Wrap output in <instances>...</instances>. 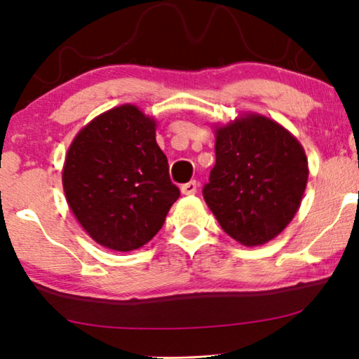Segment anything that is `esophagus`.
<instances>
[{
	"label": "esophagus",
	"instance_id": "1",
	"mask_svg": "<svg viewBox=\"0 0 359 359\" xmlns=\"http://www.w3.org/2000/svg\"><path fill=\"white\" fill-rule=\"evenodd\" d=\"M196 191H198V183L196 181H189V183L181 186V193L184 196H193L196 194Z\"/></svg>",
	"mask_w": 359,
	"mask_h": 359
}]
</instances>
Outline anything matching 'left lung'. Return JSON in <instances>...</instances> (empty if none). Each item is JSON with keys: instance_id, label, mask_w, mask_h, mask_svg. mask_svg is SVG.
<instances>
[{"instance_id": "1", "label": "left lung", "mask_w": 359, "mask_h": 359, "mask_svg": "<svg viewBox=\"0 0 359 359\" xmlns=\"http://www.w3.org/2000/svg\"><path fill=\"white\" fill-rule=\"evenodd\" d=\"M215 165L203 191L224 232L245 247L278 237L301 208L306 150L286 127L258 112L212 124Z\"/></svg>"}]
</instances>
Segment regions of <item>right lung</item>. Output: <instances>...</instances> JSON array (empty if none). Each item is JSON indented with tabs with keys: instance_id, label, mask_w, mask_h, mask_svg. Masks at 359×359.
Returning <instances> with one entry per match:
<instances>
[{
	"instance_id": "1",
	"label": "right lung",
	"mask_w": 359,
	"mask_h": 359,
	"mask_svg": "<svg viewBox=\"0 0 359 359\" xmlns=\"http://www.w3.org/2000/svg\"><path fill=\"white\" fill-rule=\"evenodd\" d=\"M155 132L154 117L135 104H121L88 122L68 147L63 193L75 219L101 247H144L180 198Z\"/></svg>"
}]
</instances>
